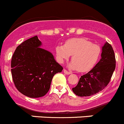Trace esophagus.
Here are the masks:
<instances>
[{"instance_id":"esophagus-1","label":"esophagus","mask_w":124,"mask_h":124,"mask_svg":"<svg viewBox=\"0 0 124 124\" xmlns=\"http://www.w3.org/2000/svg\"><path fill=\"white\" fill-rule=\"evenodd\" d=\"M63 72H64V74H67V75H69V74H71V73H70V72L68 71V70H67L66 69H64V70H63Z\"/></svg>"}]
</instances>
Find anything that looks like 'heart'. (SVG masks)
Listing matches in <instances>:
<instances>
[{"instance_id": "heart-1", "label": "heart", "mask_w": 124, "mask_h": 124, "mask_svg": "<svg viewBox=\"0 0 124 124\" xmlns=\"http://www.w3.org/2000/svg\"><path fill=\"white\" fill-rule=\"evenodd\" d=\"M56 52L61 63L72 55V61L69 64V68L83 72L91 69L97 63L102 49L99 46L86 39L78 38L67 40L64 46H57Z\"/></svg>"}]
</instances>
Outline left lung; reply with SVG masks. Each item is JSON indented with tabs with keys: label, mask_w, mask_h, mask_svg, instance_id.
<instances>
[{
	"label": "left lung",
	"mask_w": 124,
	"mask_h": 124,
	"mask_svg": "<svg viewBox=\"0 0 124 124\" xmlns=\"http://www.w3.org/2000/svg\"><path fill=\"white\" fill-rule=\"evenodd\" d=\"M101 59L93 69L81 76L77 85L72 88L75 95L87 97L103 90L109 83L115 68L116 58L113 47L108 42L102 47Z\"/></svg>",
	"instance_id": "8db88e82"
}]
</instances>
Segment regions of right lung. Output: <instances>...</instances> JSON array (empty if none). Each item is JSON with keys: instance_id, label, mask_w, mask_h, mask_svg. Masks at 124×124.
<instances>
[{"instance_id": "obj_1", "label": "right lung", "mask_w": 124, "mask_h": 124, "mask_svg": "<svg viewBox=\"0 0 124 124\" xmlns=\"http://www.w3.org/2000/svg\"><path fill=\"white\" fill-rule=\"evenodd\" d=\"M41 45L37 36L28 39L16 47L11 58L15 86L20 93L31 98L45 95L53 77L63 69L50 52L39 47Z\"/></svg>"}]
</instances>
